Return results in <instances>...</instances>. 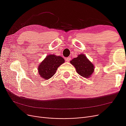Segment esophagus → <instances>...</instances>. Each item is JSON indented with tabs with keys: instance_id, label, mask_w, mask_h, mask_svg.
<instances>
[{
	"instance_id": "esophagus-1",
	"label": "esophagus",
	"mask_w": 126,
	"mask_h": 126,
	"mask_svg": "<svg viewBox=\"0 0 126 126\" xmlns=\"http://www.w3.org/2000/svg\"><path fill=\"white\" fill-rule=\"evenodd\" d=\"M65 60H66V62H69L70 60H71V57H67V58H66L65 59Z\"/></svg>"
}]
</instances>
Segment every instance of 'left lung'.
<instances>
[{
	"mask_svg": "<svg viewBox=\"0 0 126 126\" xmlns=\"http://www.w3.org/2000/svg\"><path fill=\"white\" fill-rule=\"evenodd\" d=\"M76 68L77 73L85 78H89L94 71V66L87 58L85 55L81 54L70 61Z\"/></svg>",
	"mask_w": 126,
	"mask_h": 126,
	"instance_id": "1",
	"label": "left lung"
}]
</instances>
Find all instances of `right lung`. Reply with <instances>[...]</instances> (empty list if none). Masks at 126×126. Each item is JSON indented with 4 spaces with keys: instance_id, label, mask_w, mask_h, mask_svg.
Returning <instances> with one entry per match:
<instances>
[{
    "instance_id": "1",
    "label": "right lung",
    "mask_w": 126,
    "mask_h": 126,
    "mask_svg": "<svg viewBox=\"0 0 126 126\" xmlns=\"http://www.w3.org/2000/svg\"><path fill=\"white\" fill-rule=\"evenodd\" d=\"M64 63V60L60 56L48 55L39 66V74L42 78L49 79L56 73L57 68Z\"/></svg>"
}]
</instances>
